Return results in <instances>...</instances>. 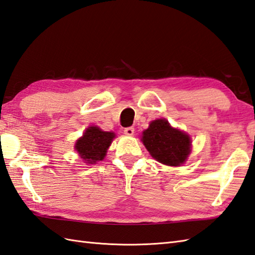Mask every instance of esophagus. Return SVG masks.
<instances>
[{"instance_id":"34e87169","label":"esophagus","mask_w":255,"mask_h":255,"mask_svg":"<svg viewBox=\"0 0 255 255\" xmlns=\"http://www.w3.org/2000/svg\"><path fill=\"white\" fill-rule=\"evenodd\" d=\"M124 132L127 135H132L134 133V128L133 127H127L124 129Z\"/></svg>"}]
</instances>
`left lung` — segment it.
<instances>
[{
    "instance_id": "1",
    "label": "left lung",
    "mask_w": 255,
    "mask_h": 255,
    "mask_svg": "<svg viewBox=\"0 0 255 255\" xmlns=\"http://www.w3.org/2000/svg\"><path fill=\"white\" fill-rule=\"evenodd\" d=\"M141 141L153 158L168 166H180L191 152L190 135L171 127L165 118L151 122Z\"/></svg>"
}]
</instances>
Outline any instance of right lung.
<instances>
[{
  "instance_id": "add662e5",
  "label": "right lung",
  "mask_w": 255,
  "mask_h": 255,
  "mask_svg": "<svg viewBox=\"0 0 255 255\" xmlns=\"http://www.w3.org/2000/svg\"><path fill=\"white\" fill-rule=\"evenodd\" d=\"M114 138V132L103 131L97 126H91L77 140L75 149L86 164H96L105 157Z\"/></svg>"
}]
</instances>
